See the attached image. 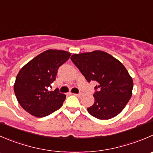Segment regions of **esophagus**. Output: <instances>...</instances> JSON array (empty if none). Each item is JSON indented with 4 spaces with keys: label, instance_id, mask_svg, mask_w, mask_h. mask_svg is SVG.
Returning <instances> with one entry per match:
<instances>
[{
    "label": "esophagus",
    "instance_id": "34e87169",
    "mask_svg": "<svg viewBox=\"0 0 153 153\" xmlns=\"http://www.w3.org/2000/svg\"><path fill=\"white\" fill-rule=\"evenodd\" d=\"M74 95H75V96H78V97H79V98L82 97V96H83V94H82V93H78V94H74Z\"/></svg>",
    "mask_w": 153,
    "mask_h": 153
}]
</instances>
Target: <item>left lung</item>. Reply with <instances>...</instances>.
<instances>
[{
    "label": "left lung",
    "instance_id": "left-lung-1",
    "mask_svg": "<svg viewBox=\"0 0 153 153\" xmlns=\"http://www.w3.org/2000/svg\"><path fill=\"white\" fill-rule=\"evenodd\" d=\"M71 60L88 82L96 81L94 104L87 108L92 116L109 120L120 114L132 95L133 80L120 60L102 51L74 54Z\"/></svg>",
    "mask_w": 153,
    "mask_h": 153
}]
</instances>
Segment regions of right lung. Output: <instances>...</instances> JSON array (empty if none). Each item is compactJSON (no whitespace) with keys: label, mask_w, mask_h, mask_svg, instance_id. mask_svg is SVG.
I'll list each match as a JSON object with an SVG mask.
<instances>
[{"label":"right lung","mask_w":153,"mask_h":153,"mask_svg":"<svg viewBox=\"0 0 153 153\" xmlns=\"http://www.w3.org/2000/svg\"><path fill=\"white\" fill-rule=\"evenodd\" d=\"M71 53L49 49L25 64L16 76L14 92L25 111L36 117H44L61 108L66 95L48 87L56 79L57 69L69 60Z\"/></svg>","instance_id":"1"}]
</instances>
